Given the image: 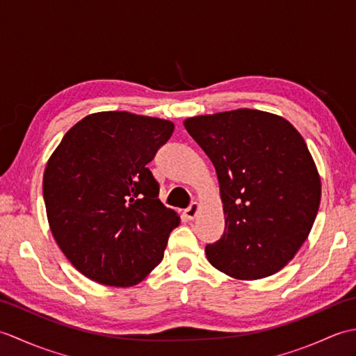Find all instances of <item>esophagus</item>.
<instances>
[{
  "label": "esophagus",
  "mask_w": 356,
  "mask_h": 356,
  "mask_svg": "<svg viewBox=\"0 0 356 356\" xmlns=\"http://www.w3.org/2000/svg\"><path fill=\"white\" fill-rule=\"evenodd\" d=\"M199 209H200V205L197 202H193L190 207H188L186 209H185V216L190 218V220H193V218L197 216V213H199Z\"/></svg>",
  "instance_id": "esophagus-1"
}]
</instances>
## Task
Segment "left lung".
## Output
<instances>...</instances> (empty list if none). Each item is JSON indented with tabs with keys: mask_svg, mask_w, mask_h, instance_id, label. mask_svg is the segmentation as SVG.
<instances>
[{
	"mask_svg": "<svg viewBox=\"0 0 356 356\" xmlns=\"http://www.w3.org/2000/svg\"><path fill=\"white\" fill-rule=\"evenodd\" d=\"M217 171L225 232L209 263L238 280L269 277L292 260L312 229L321 182L301 134L286 119L232 110L185 120Z\"/></svg>",
	"mask_w": 356,
	"mask_h": 356,
	"instance_id": "8db88e82",
	"label": "left lung"
}]
</instances>
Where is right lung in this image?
Segmentation results:
<instances>
[{
    "label": "right lung",
    "instance_id": "right-lung-1",
    "mask_svg": "<svg viewBox=\"0 0 356 356\" xmlns=\"http://www.w3.org/2000/svg\"><path fill=\"white\" fill-rule=\"evenodd\" d=\"M172 131L170 120L95 113L72 127L49 159L42 194L51 234L93 282L138 284L162 261L180 217L159 200L147 165Z\"/></svg>",
    "mask_w": 356,
    "mask_h": 356
}]
</instances>
